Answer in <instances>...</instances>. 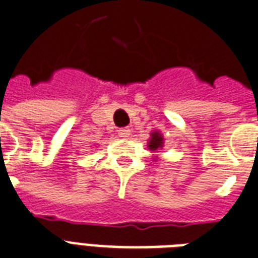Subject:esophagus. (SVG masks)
<instances>
[{
	"mask_svg": "<svg viewBox=\"0 0 258 258\" xmlns=\"http://www.w3.org/2000/svg\"><path fill=\"white\" fill-rule=\"evenodd\" d=\"M118 136L122 137V139H127L131 136V129L129 127H121V129H118Z\"/></svg>",
	"mask_w": 258,
	"mask_h": 258,
	"instance_id": "obj_1",
	"label": "esophagus"
}]
</instances>
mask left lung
<instances>
[{"mask_svg": "<svg viewBox=\"0 0 258 258\" xmlns=\"http://www.w3.org/2000/svg\"><path fill=\"white\" fill-rule=\"evenodd\" d=\"M148 147L152 151H156L157 148L163 147V139H161V136L159 133H152V139L149 140Z\"/></svg>", "mask_w": 258, "mask_h": 258, "instance_id": "1", "label": "left lung"}]
</instances>
